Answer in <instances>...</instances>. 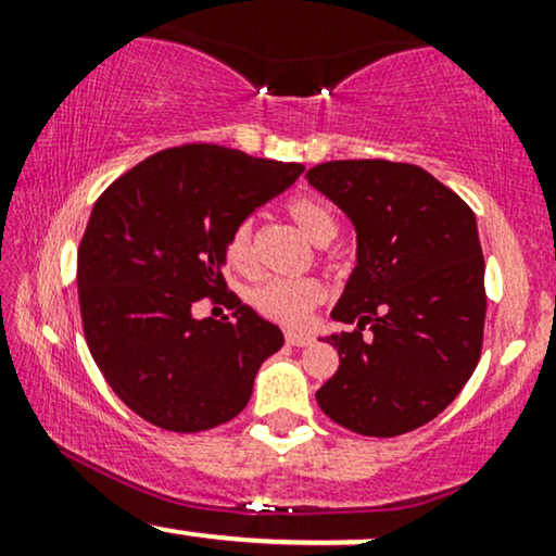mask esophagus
I'll return each instance as SVG.
<instances>
[{
	"instance_id": "1",
	"label": "esophagus",
	"mask_w": 556,
	"mask_h": 556,
	"mask_svg": "<svg viewBox=\"0 0 556 556\" xmlns=\"http://www.w3.org/2000/svg\"><path fill=\"white\" fill-rule=\"evenodd\" d=\"M285 340L287 344H292V348H308V344H314V337L298 334V331H287Z\"/></svg>"
}]
</instances>
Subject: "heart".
Here are the masks:
<instances>
[{"label":"heart","instance_id":"b5f03b06","mask_svg":"<svg viewBox=\"0 0 556 556\" xmlns=\"http://www.w3.org/2000/svg\"><path fill=\"white\" fill-rule=\"evenodd\" d=\"M287 214L292 222L308 235L316 245H327L337 238V216L324 201L314 195H295L287 203ZM229 261L238 271L253 269V225L242 222L235 227L229 238ZM327 290L318 279H266L248 292V303L258 311L261 316L271 321L285 324V327H300L308 318L316 305L324 303Z\"/></svg>","mask_w":556,"mask_h":556}]
</instances>
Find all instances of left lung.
<instances>
[{"instance_id": "8db88e82", "label": "left lung", "mask_w": 556, "mask_h": 556, "mask_svg": "<svg viewBox=\"0 0 556 556\" xmlns=\"http://www.w3.org/2000/svg\"><path fill=\"white\" fill-rule=\"evenodd\" d=\"M308 185L355 227V264L331 318L358 324L329 344L340 368L316 392L334 424L400 437L460 394L481 358L486 290L476 214L416 164H318ZM372 324L375 334L363 338Z\"/></svg>"}]
</instances>
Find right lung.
<instances>
[{
  "instance_id": "obj_1",
  "label": "right lung",
  "mask_w": 556,
  "mask_h": 556,
  "mask_svg": "<svg viewBox=\"0 0 556 556\" xmlns=\"http://www.w3.org/2000/svg\"><path fill=\"white\" fill-rule=\"evenodd\" d=\"M295 162L190 143L143 159L96 201L78 248L88 350L119 400L159 429L195 433L248 405L282 329L229 295L232 318H195L227 295L229 238L298 180Z\"/></svg>"
}]
</instances>
